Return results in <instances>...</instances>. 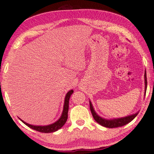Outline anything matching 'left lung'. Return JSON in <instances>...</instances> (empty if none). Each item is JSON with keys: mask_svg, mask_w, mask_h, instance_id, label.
I'll return each mask as SVG.
<instances>
[{"mask_svg": "<svg viewBox=\"0 0 154 154\" xmlns=\"http://www.w3.org/2000/svg\"><path fill=\"white\" fill-rule=\"evenodd\" d=\"M144 79H145V95H146V89H147V77H146V71H145V74H144ZM89 105H90V110H91L92 116L95 121L97 122L99 124L103 126V127L108 128H115L122 127V126L128 124V123L131 122L132 120H133L135 117L137 116L138 113H139V111H138V112L133 114V115L121 117V118L107 119L103 118V117H101L99 115H97V113H96L94 110V108L93 107V105L91 103V101H89Z\"/></svg>", "mask_w": 154, "mask_h": 154, "instance_id": "8db88e82", "label": "left lung"}]
</instances>
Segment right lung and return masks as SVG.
I'll use <instances>...</instances> for the list:
<instances>
[{"label": "right lung", "mask_w": 154, "mask_h": 154, "mask_svg": "<svg viewBox=\"0 0 154 154\" xmlns=\"http://www.w3.org/2000/svg\"><path fill=\"white\" fill-rule=\"evenodd\" d=\"M73 90L71 89L69 91H68V93L66 94L61 116L60 117V118L57 120V122L52 123V124L47 125H33L29 124V123L24 122L23 120H22L20 118L19 119H20V121L25 123L26 125L28 126V127H29L30 128L34 129V130H36L39 132H42V133H52V132H55L58 130V129H61L63 126L65 125L66 122H67V117H68L69 99H70L71 95L73 94Z\"/></svg>", "instance_id": "obj_1"}]
</instances>
